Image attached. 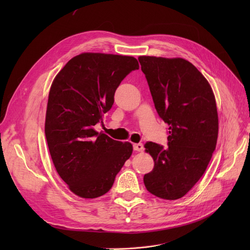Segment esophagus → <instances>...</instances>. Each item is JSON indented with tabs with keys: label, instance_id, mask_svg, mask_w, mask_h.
<instances>
[{
	"label": "esophagus",
	"instance_id": "34e87169",
	"mask_svg": "<svg viewBox=\"0 0 250 250\" xmlns=\"http://www.w3.org/2000/svg\"><path fill=\"white\" fill-rule=\"evenodd\" d=\"M143 149H144L143 144H141V143H139V144H134V150H135V151L141 152V151H143Z\"/></svg>",
	"mask_w": 250,
	"mask_h": 250
}]
</instances>
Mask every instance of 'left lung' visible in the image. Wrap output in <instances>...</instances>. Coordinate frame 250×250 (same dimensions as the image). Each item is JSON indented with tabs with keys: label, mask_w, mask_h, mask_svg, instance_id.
Returning <instances> with one entry per match:
<instances>
[{
	"label": "left lung",
	"mask_w": 250,
	"mask_h": 250,
	"mask_svg": "<svg viewBox=\"0 0 250 250\" xmlns=\"http://www.w3.org/2000/svg\"><path fill=\"white\" fill-rule=\"evenodd\" d=\"M155 108L168 125V148L147 142L154 168L144 175L149 192L164 200L187 194L205 173L216 149L218 112L207 79L183 59L140 57Z\"/></svg>",
	"instance_id": "left-lung-1"
}]
</instances>
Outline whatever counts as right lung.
<instances>
[{"instance_id":"right-lung-1","label":"right lung","mask_w":250,"mask_h":250,"mask_svg":"<svg viewBox=\"0 0 250 250\" xmlns=\"http://www.w3.org/2000/svg\"><path fill=\"white\" fill-rule=\"evenodd\" d=\"M138 69L133 57L85 52L51 84L44 127L49 153L61 178L81 198L106 193L133 153L132 144L99 134L94 125L112 107L122 81Z\"/></svg>"}]
</instances>
